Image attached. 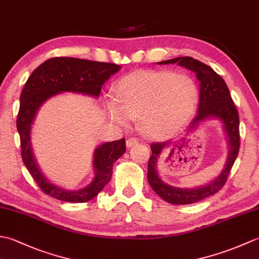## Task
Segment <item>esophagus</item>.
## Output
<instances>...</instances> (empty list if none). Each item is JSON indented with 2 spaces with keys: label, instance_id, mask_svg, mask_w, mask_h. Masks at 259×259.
<instances>
[{
  "label": "esophagus",
  "instance_id": "obj_1",
  "mask_svg": "<svg viewBox=\"0 0 259 259\" xmlns=\"http://www.w3.org/2000/svg\"><path fill=\"white\" fill-rule=\"evenodd\" d=\"M138 142H139V141L137 140L136 138H129L128 140H126V147L130 148V147H133V146L138 144Z\"/></svg>",
  "mask_w": 259,
  "mask_h": 259
}]
</instances>
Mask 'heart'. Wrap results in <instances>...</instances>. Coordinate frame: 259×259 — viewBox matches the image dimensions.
I'll return each instance as SVG.
<instances>
[{
    "label": "heart",
    "instance_id": "1",
    "mask_svg": "<svg viewBox=\"0 0 259 259\" xmlns=\"http://www.w3.org/2000/svg\"><path fill=\"white\" fill-rule=\"evenodd\" d=\"M199 90L185 73L140 70L123 76L106 101L110 119L128 125L138 117L142 130L157 138L171 137L194 114Z\"/></svg>",
    "mask_w": 259,
    "mask_h": 259
}]
</instances>
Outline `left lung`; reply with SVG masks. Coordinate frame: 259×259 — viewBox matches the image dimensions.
Listing matches in <instances>:
<instances>
[{
	"instance_id": "8db88e82",
	"label": "left lung",
	"mask_w": 259,
	"mask_h": 259,
	"mask_svg": "<svg viewBox=\"0 0 259 259\" xmlns=\"http://www.w3.org/2000/svg\"><path fill=\"white\" fill-rule=\"evenodd\" d=\"M177 63L183 68L195 72L197 79L200 82L199 89V108L198 113L192 120L189 130L192 131L196 126L208 118H218L224 122L226 131L229 153L225 169L218 177L206 186L198 187L196 189H180L177 187L169 186L159 178L156 170L157 160L161 152L170 146V141L153 142L151 144V157L148 161V181L156 194L163 200L174 205H188L199 201L221 190L226 184L228 175L232 170L233 164L238 156L240 147L239 135V114L235 103L230 96V92L224 79L218 73L198 60L190 57H180L158 64H174Z\"/></svg>"
}]
</instances>
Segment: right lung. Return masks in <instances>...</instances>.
Returning a JSON list of instances; mask_svg holds the SVG:
<instances>
[{
  "mask_svg": "<svg viewBox=\"0 0 259 259\" xmlns=\"http://www.w3.org/2000/svg\"><path fill=\"white\" fill-rule=\"evenodd\" d=\"M120 65L97 62L76 58H52L33 71L25 82L20 97V109L16 119L21 141V156L25 167L45 194L58 200L85 202L95 198L112 176L113 163L125 151V140L120 139L98 147L93 158L96 177L92 183L80 190H65L51 184L38 168L33 156L30 131L36 111L49 98L60 92L83 93L99 97L102 84L118 72Z\"/></svg>",
  "mask_w": 259,
  "mask_h": 259,
  "instance_id": "add662e5",
  "label": "right lung"
}]
</instances>
